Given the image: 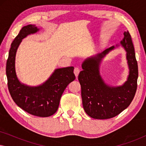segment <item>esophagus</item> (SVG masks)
<instances>
[{"instance_id":"esophagus-1","label":"esophagus","mask_w":146,"mask_h":146,"mask_svg":"<svg viewBox=\"0 0 146 146\" xmlns=\"http://www.w3.org/2000/svg\"><path fill=\"white\" fill-rule=\"evenodd\" d=\"M74 73L76 76L78 77V76L79 73H80V68H79L76 67L74 70Z\"/></svg>"}]
</instances>
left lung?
I'll use <instances>...</instances> for the list:
<instances>
[{"instance_id":"left-lung-1","label":"left lung","mask_w":146,"mask_h":146,"mask_svg":"<svg viewBox=\"0 0 146 146\" xmlns=\"http://www.w3.org/2000/svg\"><path fill=\"white\" fill-rule=\"evenodd\" d=\"M123 35L120 44L126 52L129 75L122 85L108 84L100 72V65L104 58L119 45L112 46L102 52L87 58L82 64L83 70L79 74L78 80L83 108L92 118L104 119L115 117L127 108L134 98L138 77L137 62L129 32L125 31Z\"/></svg>"}]
</instances>
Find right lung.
I'll list each match as a JSON object with an SVG mask.
<instances>
[{"mask_svg": "<svg viewBox=\"0 0 146 146\" xmlns=\"http://www.w3.org/2000/svg\"><path fill=\"white\" fill-rule=\"evenodd\" d=\"M39 31L40 29L35 25L22 28L11 44L6 74L9 92L16 104L32 115L48 117L57 111L64 91L76 77L74 74V68L70 66L56 69L46 81L37 86H31L20 82L15 68L18 48L23 38Z\"/></svg>", "mask_w": 146, "mask_h": 146, "instance_id": "right-lung-1", "label": "right lung"}]
</instances>
